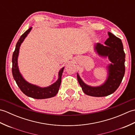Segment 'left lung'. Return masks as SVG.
Masks as SVG:
<instances>
[{
	"instance_id": "left-lung-1",
	"label": "left lung",
	"mask_w": 135,
	"mask_h": 135,
	"mask_svg": "<svg viewBox=\"0 0 135 135\" xmlns=\"http://www.w3.org/2000/svg\"><path fill=\"white\" fill-rule=\"evenodd\" d=\"M109 38L104 42L105 45L100 43L94 46V50L99 56L108 57L111 64L107 66L108 77L101 86L92 87L82 81L78 74L77 79L82 90L87 95L94 97H104L113 93L121 84L124 78L125 67V54L121 40L108 32Z\"/></svg>"
}]
</instances>
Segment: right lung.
Returning a JSON list of instances; mask_svg holds the SVG:
<instances>
[{
	"label": "right lung",
	"instance_id": "add662e5",
	"mask_svg": "<svg viewBox=\"0 0 135 135\" xmlns=\"http://www.w3.org/2000/svg\"><path fill=\"white\" fill-rule=\"evenodd\" d=\"M31 29H32V27H30L27 31H25L20 37L16 44L15 50L13 52L12 57L13 76L20 90L26 96L36 99L50 98V97L55 96L58 93L60 86L61 82V76L64 68V67L62 68L59 71L58 80L53 84L46 88H41L28 83L22 76L18 70L17 59H18L20 47L22 42L24 41V39L30 33Z\"/></svg>",
	"mask_w": 135,
	"mask_h": 135
}]
</instances>
